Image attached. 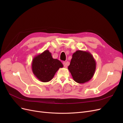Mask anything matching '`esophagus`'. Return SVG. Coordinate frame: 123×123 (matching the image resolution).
Segmentation results:
<instances>
[{
    "instance_id": "esophagus-1",
    "label": "esophagus",
    "mask_w": 123,
    "mask_h": 123,
    "mask_svg": "<svg viewBox=\"0 0 123 123\" xmlns=\"http://www.w3.org/2000/svg\"><path fill=\"white\" fill-rule=\"evenodd\" d=\"M63 65H64V66L65 67V68H67V64L66 62H63Z\"/></svg>"
}]
</instances>
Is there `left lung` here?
<instances>
[{"label": "left lung", "mask_w": 123, "mask_h": 123, "mask_svg": "<svg viewBox=\"0 0 123 123\" xmlns=\"http://www.w3.org/2000/svg\"><path fill=\"white\" fill-rule=\"evenodd\" d=\"M96 62L88 51L77 50L72 55L68 70L73 80L79 84L90 80L93 76L96 69Z\"/></svg>", "instance_id": "8db88e82"}]
</instances>
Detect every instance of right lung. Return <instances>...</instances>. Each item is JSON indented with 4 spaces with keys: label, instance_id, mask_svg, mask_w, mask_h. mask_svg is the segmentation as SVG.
I'll return each mask as SVG.
<instances>
[{
    "label": "right lung",
    "instance_id": "1",
    "mask_svg": "<svg viewBox=\"0 0 123 123\" xmlns=\"http://www.w3.org/2000/svg\"><path fill=\"white\" fill-rule=\"evenodd\" d=\"M31 66L37 79L46 83L53 79L58 69L63 67V65L58 59L53 58L49 51L46 50L33 58Z\"/></svg>",
    "mask_w": 123,
    "mask_h": 123
}]
</instances>
